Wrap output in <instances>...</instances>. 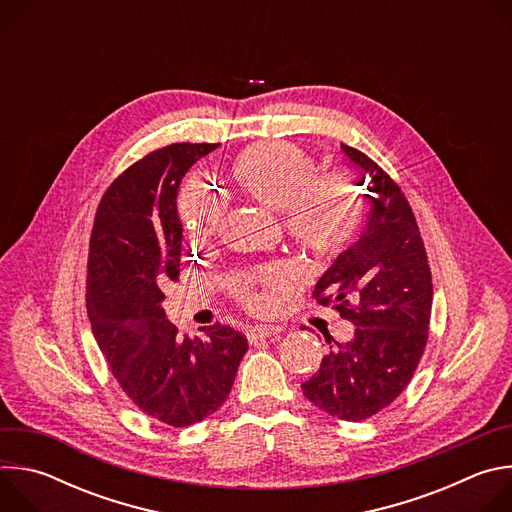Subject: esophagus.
Here are the masks:
<instances>
[{
    "mask_svg": "<svg viewBox=\"0 0 512 512\" xmlns=\"http://www.w3.org/2000/svg\"><path fill=\"white\" fill-rule=\"evenodd\" d=\"M277 332H279V328H275V326L255 324V326H249V328H247V340H249L251 344H257L259 340L269 338V336H273V334H277Z\"/></svg>",
    "mask_w": 512,
    "mask_h": 512,
    "instance_id": "1",
    "label": "esophagus"
}]
</instances>
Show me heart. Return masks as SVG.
<instances>
[{
	"label": "heart",
	"instance_id": "obj_1",
	"mask_svg": "<svg viewBox=\"0 0 512 512\" xmlns=\"http://www.w3.org/2000/svg\"><path fill=\"white\" fill-rule=\"evenodd\" d=\"M227 172L241 194L281 212L289 239L316 257L338 255L362 227L364 200L352 174L318 172L316 158L296 143H253L231 160ZM178 212L188 237L206 241L223 221L225 202L190 180L180 192ZM294 281L287 267L271 265L257 275L235 277L231 287L247 308L265 310Z\"/></svg>",
	"mask_w": 512,
	"mask_h": 512
}]
</instances>
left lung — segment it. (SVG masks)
Here are the masks:
<instances>
[{"mask_svg":"<svg viewBox=\"0 0 512 512\" xmlns=\"http://www.w3.org/2000/svg\"><path fill=\"white\" fill-rule=\"evenodd\" d=\"M340 148L362 172L360 186L370 180L364 196L371 210L358 239L318 279L314 296L318 304L332 302L356 328L348 342L334 340L302 389L332 417L362 421L391 405L411 381L427 342L433 285L399 186L369 156L344 143Z\"/></svg>","mask_w":512,"mask_h":512,"instance_id":"8db88e82","label":"left lung"}]
</instances>
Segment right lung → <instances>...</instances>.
Masks as SVG:
<instances>
[{
    "label": "right lung",
    "instance_id": "add662e5",
    "mask_svg": "<svg viewBox=\"0 0 512 512\" xmlns=\"http://www.w3.org/2000/svg\"><path fill=\"white\" fill-rule=\"evenodd\" d=\"M221 143H172L125 170L105 192L91 233L87 312L125 395L162 423L186 427L221 407L249 348L231 326L180 338L162 285L180 275L178 190Z\"/></svg>",
    "mask_w": 512,
    "mask_h": 512
}]
</instances>
